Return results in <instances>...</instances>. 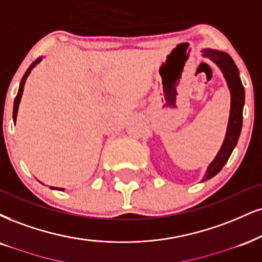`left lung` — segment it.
<instances>
[{"label": "left lung", "instance_id": "obj_1", "mask_svg": "<svg viewBox=\"0 0 262 262\" xmlns=\"http://www.w3.org/2000/svg\"><path fill=\"white\" fill-rule=\"evenodd\" d=\"M202 52L203 57L209 58L210 60H212L216 66L220 68L231 92V111L230 119H228L227 131H226L224 143H222L220 150L216 154L215 159L210 163L208 169H206L205 175L202 180L206 181L220 172L225 164L227 163L228 158L231 157L232 151H233L235 146H237L238 138H239L242 131V125H243V106L245 92L244 87L242 85L238 68L234 64L230 54L221 52V51L211 50V48H204Z\"/></svg>", "mask_w": 262, "mask_h": 262}]
</instances>
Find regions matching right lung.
I'll use <instances>...</instances> for the list:
<instances>
[{
	"mask_svg": "<svg viewBox=\"0 0 262 262\" xmlns=\"http://www.w3.org/2000/svg\"><path fill=\"white\" fill-rule=\"evenodd\" d=\"M42 60V57H38L35 62L31 63V66L28 68V70L25 72L24 76L21 77V81H20V85H19V90H18V93H17V97H15L14 99V106H13V121H14L15 124V120H17V114H18V108H19V103H20V99H21V96H23V91H24V85H25V81H27L29 74L31 73V70L34 69L35 67L37 66L38 63H40ZM51 189H56V190H64V188H58V187H51Z\"/></svg>",
	"mask_w": 262,
	"mask_h": 262,
	"instance_id": "add662e5",
	"label": "right lung"
}]
</instances>
